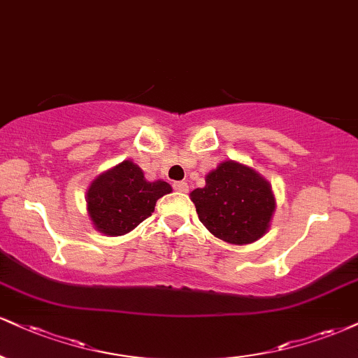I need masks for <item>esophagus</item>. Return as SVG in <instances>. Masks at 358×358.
<instances>
[{
  "mask_svg": "<svg viewBox=\"0 0 358 358\" xmlns=\"http://www.w3.org/2000/svg\"><path fill=\"white\" fill-rule=\"evenodd\" d=\"M173 188H175L176 192L185 193V192H188V183L187 182H175L173 183Z\"/></svg>",
  "mask_w": 358,
  "mask_h": 358,
  "instance_id": "obj_1",
  "label": "esophagus"
}]
</instances>
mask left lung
<instances>
[{
	"mask_svg": "<svg viewBox=\"0 0 358 358\" xmlns=\"http://www.w3.org/2000/svg\"><path fill=\"white\" fill-rule=\"evenodd\" d=\"M200 222L223 242L252 243L268 230L275 198L268 182L235 162L206 175L205 188L190 193Z\"/></svg>",
	"mask_w": 358,
	"mask_h": 358,
	"instance_id": "1",
	"label": "left lung"
}]
</instances>
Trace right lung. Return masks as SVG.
I'll return each instance as SVG.
<instances>
[{
    "mask_svg": "<svg viewBox=\"0 0 358 358\" xmlns=\"http://www.w3.org/2000/svg\"><path fill=\"white\" fill-rule=\"evenodd\" d=\"M170 192L166 182H146L135 163L123 162L98 176L88 188L90 218L101 234L124 235L152 217L158 198Z\"/></svg>",
    "mask_w": 358,
    "mask_h": 358,
    "instance_id": "1",
    "label": "right lung"
}]
</instances>
